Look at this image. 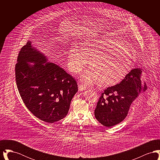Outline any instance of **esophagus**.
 Returning a JSON list of instances; mask_svg holds the SVG:
<instances>
[{
	"mask_svg": "<svg viewBox=\"0 0 160 160\" xmlns=\"http://www.w3.org/2000/svg\"><path fill=\"white\" fill-rule=\"evenodd\" d=\"M78 90H79L80 91H84V90L86 89V88H87V87H86L85 85L82 84H78Z\"/></svg>",
	"mask_w": 160,
	"mask_h": 160,
	"instance_id": "1",
	"label": "esophagus"
}]
</instances>
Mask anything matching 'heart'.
<instances>
[{
  "label": "heart",
  "mask_w": 160,
  "mask_h": 160,
  "mask_svg": "<svg viewBox=\"0 0 160 160\" xmlns=\"http://www.w3.org/2000/svg\"><path fill=\"white\" fill-rule=\"evenodd\" d=\"M110 39H97L84 44L83 48L73 45L68 54V68L72 73L80 72L86 66L88 59L91 68L82 75L86 84L98 81L101 85L108 86L121 81L131 67V53L125 47H114Z\"/></svg>",
  "instance_id": "heart-1"
}]
</instances>
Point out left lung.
<instances>
[{
	"instance_id": "1",
	"label": "left lung",
	"mask_w": 160,
	"mask_h": 160,
	"mask_svg": "<svg viewBox=\"0 0 160 160\" xmlns=\"http://www.w3.org/2000/svg\"><path fill=\"white\" fill-rule=\"evenodd\" d=\"M142 74L141 69H133L120 83L108 87L101 93L94 112L99 123L111 127L124 120L141 90H146L145 83L143 87L141 82Z\"/></svg>"
}]
</instances>
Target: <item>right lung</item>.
Segmentation results:
<instances>
[{
  "instance_id": "add662e5",
  "label": "right lung",
  "mask_w": 160,
  "mask_h": 160,
  "mask_svg": "<svg viewBox=\"0 0 160 160\" xmlns=\"http://www.w3.org/2000/svg\"><path fill=\"white\" fill-rule=\"evenodd\" d=\"M28 62L35 64L31 66ZM15 73L21 98L34 116L53 123L68 114L78 91L76 80L61 67L47 62L46 56L31 46V41L19 52Z\"/></svg>"
}]
</instances>
